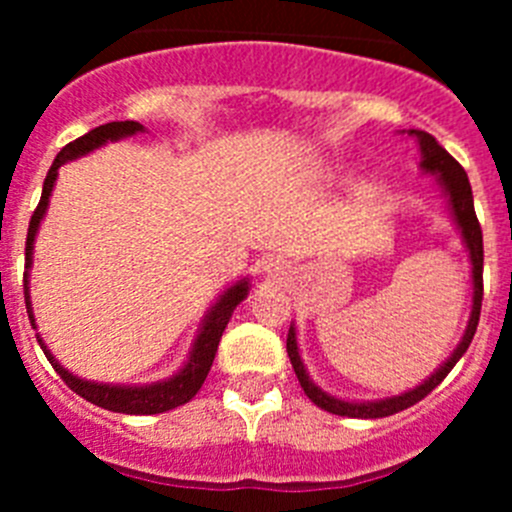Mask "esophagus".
<instances>
[{
    "mask_svg": "<svg viewBox=\"0 0 512 512\" xmlns=\"http://www.w3.org/2000/svg\"><path fill=\"white\" fill-rule=\"evenodd\" d=\"M284 269H287V266H284L279 259H269L264 264V271H266V274H269V277H284V274H287V271H284Z\"/></svg>",
    "mask_w": 512,
    "mask_h": 512,
    "instance_id": "1",
    "label": "esophagus"
}]
</instances>
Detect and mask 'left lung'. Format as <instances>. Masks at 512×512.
Listing matches in <instances>:
<instances>
[{
	"mask_svg": "<svg viewBox=\"0 0 512 512\" xmlns=\"http://www.w3.org/2000/svg\"><path fill=\"white\" fill-rule=\"evenodd\" d=\"M420 146V169L425 174H436L438 184H441L446 200H449L451 215H454V223L459 225L461 238H464V246L469 248V261H472V284H474V295H472V315H469L467 330H464V338L459 341V346L454 348V354L443 361V366H438L431 377L425 379L423 384H418L415 390L402 392V395L395 397H384V400L374 402H346L338 400V397L328 395L312 382L310 374H307L305 364L300 359V348H297V333L295 325L289 328L287 333V354L289 361H292V369H295L297 379H300L302 390L310 397L318 408L328 410L333 415H343V418H387V415H395L400 410H408L410 405L423 400L428 392H433L438 384L446 379V374L456 366V361L467 354L469 343L474 338V330H477L479 323V310H482V264H485V248H482V228H479L477 212H474V200H472V187H469V176L467 171L461 169L459 161L451 156L446 148L438 146V140L433 135H428L425 130H410Z\"/></svg>",
	"mask_w": 512,
	"mask_h": 512,
	"instance_id": "obj_1",
	"label": "left lung"
}]
</instances>
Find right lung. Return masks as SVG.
<instances>
[{"instance_id": "add662e5", "label": "right lung", "mask_w": 512, "mask_h": 512, "mask_svg": "<svg viewBox=\"0 0 512 512\" xmlns=\"http://www.w3.org/2000/svg\"><path fill=\"white\" fill-rule=\"evenodd\" d=\"M143 133V125L133 120H122V122H107V125H99V128L89 130L87 135H81L76 138L74 143L69 146H63L61 153L56 156L53 166L48 169V176H45L43 182V194H40V202L35 207L33 217H30V228H27V241H25V305H27V315H30V323L35 325L33 318V307H30V264H33V243H35V233L40 228V220H43L45 210H48V200H51L53 184H56L58 169H61L66 161H74L79 156H87L92 153L94 148L104 146V143H110V140H120L128 138V135ZM248 295V279H241V282H235L233 287H228L220 295V300L210 307V312L202 320V328L194 338V346L189 351L187 364L174 374V377L164 379V382H153V384H143V387H122V384H99V382H87V379H79L69 372V369H63L61 364L56 361V356L48 351L43 341L38 338L40 348H43V354L48 356L51 366L61 374V379L69 384L71 390L76 395H81L84 400H89L92 405L104 410H112V413H125V415H156V413H166V410H174L184 402L192 400L200 387L205 384L207 374H210V366L215 361L217 354V343L223 338V330L228 325L230 315Z\"/></svg>"}]
</instances>
